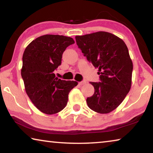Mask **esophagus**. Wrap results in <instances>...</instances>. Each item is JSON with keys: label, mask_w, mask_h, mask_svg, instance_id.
Here are the masks:
<instances>
[{"label": "esophagus", "mask_w": 153, "mask_h": 153, "mask_svg": "<svg viewBox=\"0 0 153 153\" xmlns=\"http://www.w3.org/2000/svg\"><path fill=\"white\" fill-rule=\"evenodd\" d=\"M86 83V81H82V82H79V85H84Z\"/></svg>", "instance_id": "obj_1"}]
</instances>
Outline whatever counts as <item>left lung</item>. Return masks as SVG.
Segmentation results:
<instances>
[{"label": "left lung", "instance_id": "1", "mask_svg": "<svg viewBox=\"0 0 153 153\" xmlns=\"http://www.w3.org/2000/svg\"><path fill=\"white\" fill-rule=\"evenodd\" d=\"M76 40L87 60L98 69L101 82H90L94 93L87 98V105L97 113H110L131 88L133 63L128 47L123 40L107 32L76 36Z\"/></svg>", "mask_w": 153, "mask_h": 153}]
</instances>
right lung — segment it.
<instances>
[{
	"label": "right lung",
	"mask_w": 153,
	"mask_h": 153,
	"mask_svg": "<svg viewBox=\"0 0 153 153\" xmlns=\"http://www.w3.org/2000/svg\"><path fill=\"white\" fill-rule=\"evenodd\" d=\"M75 42L70 37L46 34L33 40L23 55L21 74L25 90L35 107L47 115L60 112L67 105L76 81L61 80L54 71L61 63L66 48Z\"/></svg>",
	"instance_id": "1"
}]
</instances>
